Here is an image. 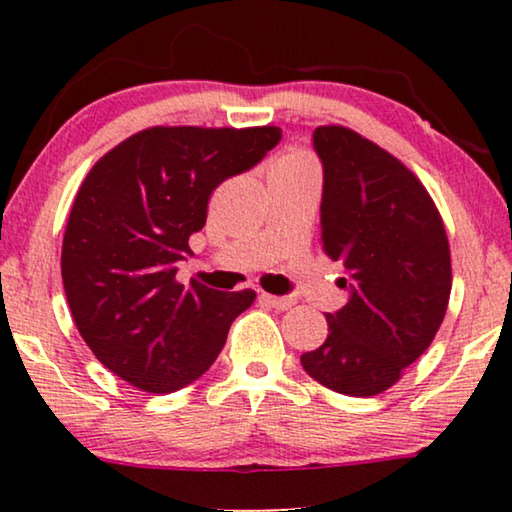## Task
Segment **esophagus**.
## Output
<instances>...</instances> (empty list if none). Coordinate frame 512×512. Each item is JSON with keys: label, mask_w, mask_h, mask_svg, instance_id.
Returning <instances> with one entry per match:
<instances>
[{"label": "esophagus", "mask_w": 512, "mask_h": 512, "mask_svg": "<svg viewBox=\"0 0 512 512\" xmlns=\"http://www.w3.org/2000/svg\"><path fill=\"white\" fill-rule=\"evenodd\" d=\"M261 300L265 305L275 307V310H289V307L296 305V300L289 296H270V293H261Z\"/></svg>", "instance_id": "34e87169"}]
</instances>
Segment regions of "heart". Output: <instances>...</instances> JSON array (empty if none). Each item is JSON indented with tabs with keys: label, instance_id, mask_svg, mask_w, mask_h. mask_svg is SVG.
Here are the masks:
<instances>
[{
	"label": "heart",
	"instance_id": "obj_1",
	"mask_svg": "<svg viewBox=\"0 0 512 512\" xmlns=\"http://www.w3.org/2000/svg\"><path fill=\"white\" fill-rule=\"evenodd\" d=\"M296 170H317V163L307 151L293 149L289 153H284L282 158L277 160L275 167H272V174L275 172H296Z\"/></svg>",
	"mask_w": 512,
	"mask_h": 512
}]
</instances>
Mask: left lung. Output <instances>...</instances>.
<instances>
[{"instance_id":"obj_1","label":"left lung","mask_w":512,"mask_h":512,"mask_svg":"<svg viewBox=\"0 0 512 512\" xmlns=\"http://www.w3.org/2000/svg\"><path fill=\"white\" fill-rule=\"evenodd\" d=\"M321 242L340 261L347 305L328 312L324 345L305 373L345 396H375L401 380L436 338L452 291L450 244L431 195L401 160L359 132L321 125Z\"/></svg>"}]
</instances>
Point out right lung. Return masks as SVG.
<instances>
[{
  "label": "right lung",
  "mask_w": 512,
  "mask_h": 512,
  "mask_svg": "<svg viewBox=\"0 0 512 512\" xmlns=\"http://www.w3.org/2000/svg\"><path fill=\"white\" fill-rule=\"evenodd\" d=\"M282 130L156 125L97 160L62 240V284L81 338L111 373L149 394L198 380L226 345L251 289L177 282L188 237L221 181L261 163Z\"/></svg>",
  "instance_id": "add662e5"
}]
</instances>
